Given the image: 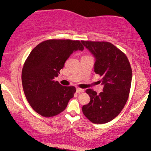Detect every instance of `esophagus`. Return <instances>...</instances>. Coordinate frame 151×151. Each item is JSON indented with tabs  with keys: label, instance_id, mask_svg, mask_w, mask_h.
Listing matches in <instances>:
<instances>
[{
	"label": "esophagus",
	"instance_id": "esophagus-1",
	"mask_svg": "<svg viewBox=\"0 0 151 151\" xmlns=\"http://www.w3.org/2000/svg\"><path fill=\"white\" fill-rule=\"evenodd\" d=\"M76 91H77L78 93H83L84 91V90L82 89V88H78L77 89H76Z\"/></svg>",
	"mask_w": 151,
	"mask_h": 151
}]
</instances>
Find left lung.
<instances>
[{
	"label": "left lung",
	"mask_w": 151,
	"mask_h": 151,
	"mask_svg": "<svg viewBox=\"0 0 151 151\" xmlns=\"http://www.w3.org/2000/svg\"><path fill=\"white\" fill-rule=\"evenodd\" d=\"M96 58L94 71L102 79L103 91L97 93L91 88L86 90L90 97L88 104L82 106L86 118L94 124H105L119 114L129 98L132 69L128 58L109 42L82 41Z\"/></svg>",
	"instance_id": "obj_1"
}]
</instances>
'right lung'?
<instances>
[{"label":"right lung","instance_id":"1","mask_svg":"<svg viewBox=\"0 0 151 151\" xmlns=\"http://www.w3.org/2000/svg\"><path fill=\"white\" fill-rule=\"evenodd\" d=\"M83 49L79 40L52 39L40 42L31 51L22 68V83L27 100L39 115L53 117L67 106L76 87L63 86L54 79L70 55Z\"/></svg>","mask_w":151,"mask_h":151}]
</instances>
